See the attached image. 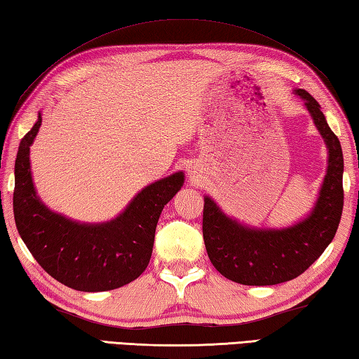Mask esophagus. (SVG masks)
I'll use <instances>...</instances> for the list:
<instances>
[{
    "label": "esophagus",
    "mask_w": 359,
    "mask_h": 359,
    "mask_svg": "<svg viewBox=\"0 0 359 359\" xmlns=\"http://www.w3.org/2000/svg\"><path fill=\"white\" fill-rule=\"evenodd\" d=\"M189 175H191V177H195V175H197V168H195V165L189 167Z\"/></svg>",
    "instance_id": "1"
}]
</instances>
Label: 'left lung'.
Here are the masks:
<instances>
[{
	"label": "left lung",
	"mask_w": 359,
	"mask_h": 359,
	"mask_svg": "<svg viewBox=\"0 0 359 359\" xmlns=\"http://www.w3.org/2000/svg\"><path fill=\"white\" fill-rule=\"evenodd\" d=\"M305 101L328 150V167L314 208L305 219L286 228L243 225L222 211L211 197L203 208V239L212 266L239 285L272 286L302 275L333 241L344 206V158L339 139L330 130L320 104L306 90Z\"/></svg>",
	"instance_id": "obj_1"
}]
</instances>
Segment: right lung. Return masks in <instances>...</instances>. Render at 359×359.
Here are the masks:
<instances>
[{
    "instance_id": "obj_1",
    "label": "right lung",
    "mask_w": 359,
    "mask_h": 359,
    "mask_svg": "<svg viewBox=\"0 0 359 359\" xmlns=\"http://www.w3.org/2000/svg\"><path fill=\"white\" fill-rule=\"evenodd\" d=\"M40 125L42 112L20 142L13 189L15 225L34 259L54 280L81 292L117 289L139 278L151 258L159 215L184 184V173L148 184L116 219L72 220L51 211L34 187L29 147Z\"/></svg>"
}]
</instances>
